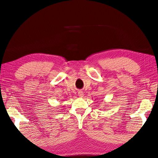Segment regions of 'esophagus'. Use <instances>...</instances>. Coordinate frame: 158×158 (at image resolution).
<instances>
[{"label": "esophagus", "mask_w": 158, "mask_h": 158, "mask_svg": "<svg viewBox=\"0 0 158 158\" xmlns=\"http://www.w3.org/2000/svg\"><path fill=\"white\" fill-rule=\"evenodd\" d=\"M78 94V95L80 96V98H82V97H83V92H81V91H80V92H79Z\"/></svg>", "instance_id": "1"}]
</instances>
